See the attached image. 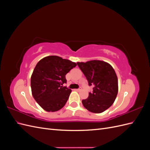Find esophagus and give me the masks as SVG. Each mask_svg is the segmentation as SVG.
Here are the masks:
<instances>
[{
	"mask_svg": "<svg viewBox=\"0 0 150 150\" xmlns=\"http://www.w3.org/2000/svg\"><path fill=\"white\" fill-rule=\"evenodd\" d=\"M81 89V88H79V89H75L74 90H75V91H80Z\"/></svg>",
	"mask_w": 150,
	"mask_h": 150,
	"instance_id": "34e87169",
	"label": "esophagus"
}]
</instances>
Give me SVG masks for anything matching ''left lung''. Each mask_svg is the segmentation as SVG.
I'll return each mask as SVG.
<instances>
[{"label":"left lung","instance_id":"8db88e82","mask_svg":"<svg viewBox=\"0 0 150 150\" xmlns=\"http://www.w3.org/2000/svg\"><path fill=\"white\" fill-rule=\"evenodd\" d=\"M93 91L83 99L84 107L89 111L101 113L115 102L118 92V82L115 69L109 63L100 60L77 62Z\"/></svg>","mask_w":150,"mask_h":150}]
</instances>
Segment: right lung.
<instances>
[{
	"mask_svg": "<svg viewBox=\"0 0 150 150\" xmlns=\"http://www.w3.org/2000/svg\"><path fill=\"white\" fill-rule=\"evenodd\" d=\"M76 64L57 56H49L36 64L30 78L32 94L39 105L47 112H55L64 106L71 90L66 75Z\"/></svg>",
	"mask_w": 150,
	"mask_h": 150,
	"instance_id": "1",
	"label": "right lung"
}]
</instances>
